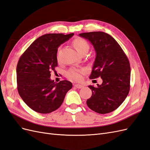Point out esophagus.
Masks as SVG:
<instances>
[{
  "label": "esophagus",
  "instance_id": "1",
  "mask_svg": "<svg viewBox=\"0 0 150 150\" xmlns=\"http://www.w3.org/2000/svg\"><path fill=\"white\" fill-rule=\"evenodd\" d=\"M74 87H76V88H78V89H81V88H82L83 87V85H81V84H74Z\"/></svg>",
  "mask_w": 150,
  "mask_h": 150
}]
</instances>
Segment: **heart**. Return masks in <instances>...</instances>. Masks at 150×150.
<instances>
[{"instance_id": "1", "label": "heart", "mask_w": 150, "mask_h": 150, "mask_svg": "<svg viewBox=\"0 0 150 150\" xmlns=\"http://www.w3.org/2000/svg\"><path fill=\"white\" fill-rule=\"evenodd\" d=\"M72 44H73L76 51L79 54L86 51V50L88 51L89 48V46L87 41H86L84 39L82 38H76L72 41ZM84 69H76V68H72V69H69L67 72V76L70 79L79 81L82 79V74L84 73Z\"/></svg>"}]
</instances>
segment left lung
Instances as JSON below:
<instances>
[{
  "instance_id": "left-lung-1",
  "label": "left lung",
  "mask_w": 150,
  "mask_h": 150,
  "mask_svg": "<svg viewBox=\"0 0 150 150\" xmlns=\"http://www.w3.org/2000/svg\"><path fill=\"white\" fill-rule=\"evenodd\" d=\"M79 35L88 39L96 51V58L89 79L101 77L103 83L88 87L92 96L86 103L99 114L111 112L118 108L128 96L130 88V64L116 40L104 32H90Z\"/></svg>"
}]
</instances>
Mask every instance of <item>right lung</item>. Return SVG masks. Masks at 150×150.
<instances>
[{
  "mask_svg": "<svg viewBox=\"0 0 150 150\" xmlns=\"http://www.w3.org/2000/svg\"><path fill=\"white\" fill-rule=\"evenodd\" d=\"M73 35L44 34L35 40L21 56L16 70L17 90L33 110L46 114L57 110L72 88L69 81L56 83L50 78L51 71L57 66L58 47Z\"/></svg>",
  "mask_w": 150,
  "mask_h": 150,
  "instance_id": "right-lung-1",
  "label": "right lung"
}]
</instances>
